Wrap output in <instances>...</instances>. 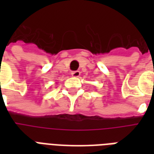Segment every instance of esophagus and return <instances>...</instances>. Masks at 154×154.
Segmentation results:
<instances>
[{"instance_id": "obj_1", "label": "esophagus", "mask_w": 154, "mask_h": 154, "mask_svg": "<svg viewBox=\"0 0 154 154\" xmlns=\"http://www.w3.org/2000/svg\"><path fill=\"white\" fill-rule=\"evenodd\" d=\"M72 76L73 77H78L80 76V71H73V72H72Z\"/></svg>"}]
</instances>
